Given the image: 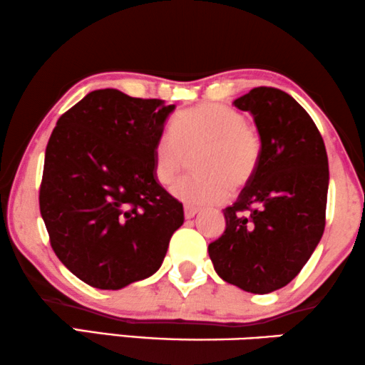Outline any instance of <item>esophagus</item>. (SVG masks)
<instances>
[{"label":"esophagus","mask_w":365,"mask_h":365,"mask_svg":"<svg viewBox=\"0 0 365 365\" xmlns=\"http://www.w3.org/2000/svg\"><path fill=\"white\" fill-rule=\"evenodd\" d=\"M195 214H199L197 207H192V205H186V207H184V215H186V219H192Z\"/></svg>","instance_id":"esophagus-1"}]
</instances>
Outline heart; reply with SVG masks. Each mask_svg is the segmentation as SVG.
Here are the masks:
<instances>
[{
	"label": "heart",
	"instance_id": "heart-1",
	"mask_svg": "<svg viewBox=\"0 0 365 365\" xmlns=\"http://www.w3.org/2000/svg\"><path fill=\"white\" fill-rule=\"evenodd\" d=\"M194 156V170L174 184V197L187 205L220 204L230 187L242 189L252 181L262 160L257 130L237 110L220 103H202L182 110L173 128L163 130L153 148L156 181L170 186Z\"/></svg>",
	"mask_w": 365,
	"mask_h": 365
}]
</instances>
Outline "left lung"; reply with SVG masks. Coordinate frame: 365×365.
<instances>
[{
  "label": "left lung",
  "mask_w": 365,
  "mask_h": 365,
  "mask_svg": "<svg viewBox=\"0 0 365 365\" xmlns=\"http://www.w3.org/2000/svg\"><path fill=\"white\" fill-rule=\"evenodd\" d=\"M262 140V160L239 199L224 209L225 230L209 244L224 282L265 294L292 282L326 225L329 168L323 136L292 95L257 87L237 98Z\"/></svg>",
  "instance_id": "obj_1"
}]
</instances>
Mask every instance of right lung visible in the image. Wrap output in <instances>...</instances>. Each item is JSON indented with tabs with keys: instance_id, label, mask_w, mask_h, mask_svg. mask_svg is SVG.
<instances>
[{
	"instance_id": "1",
	"label": "right lung",
	"mask_w": 365,
	"mask_h": 365,
	"mask_svg": "<svg viewBox=\"0 0 365 365\" xmlns=\"http://www.w3.org/2000/svg\"><path fill=\"white\" fill-rule=\"evenodd\" d=\"M174 105L117 88L87 93L57 120L39 207L56 255L83 283L120 289L158 272L182 204L156 181L153 148Z\"/></svg>"
}]
</instances>
